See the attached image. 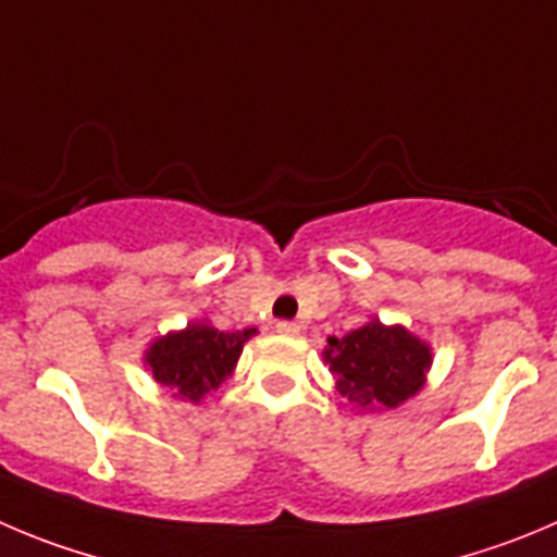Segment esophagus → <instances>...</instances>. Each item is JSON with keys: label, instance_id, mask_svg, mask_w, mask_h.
<instances>
[{"label": "esophagus", "instance_id": "obj_1", "mask_svg": "<svg viewBox=\"0 0 557 557\" xmlns=\"http://www.w3.org/2000/svg\"><path fill=\"white\" fill-rule=\"evenodd\" d=\"M277 332L285 337H296L299 335V324H294V321H280Z\"/></svg>", "mask_w": 557, "mask_h": 557}]
</instances>
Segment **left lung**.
<instances>
[{"mask_svg": "<svg viewBox=\"0 0 557 557\" xmlns=\"http://www.w3.org/2000/svg\"><path fill=\"white\" fill-rule=\"evenodd\" d=\"M335 389L360 412L396 409L425 387L431 346L401 324L366 321L343 337L330 335L324 346Z\"/></svg>", "mask_w": 557, "mask_h": 557, "instance_id": "left-lung-1", "label": "left lung"}]
</instances>
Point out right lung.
<instances>
[{"label": "right lung", "instance_id": "right-lung-1", "mask_svg": "<svg viewBox=\"0 0 557 557\" xmlns=\"http://www.w3.org/2000/svg\"><path fill=\"white\" fill-rule=\"evenodd\" d=\"M252 335H258L255 326L222 332L208 319H197L184 330H173L150 341L143 362L159 387L170 389L178 401L197 407L211 389L220 387L236 371L244 343Z\"/></svg>", "mask_w": 557, "mask_h": 557}]
</instances>
